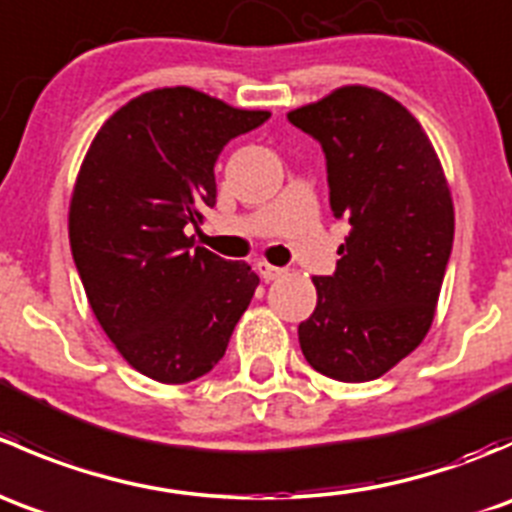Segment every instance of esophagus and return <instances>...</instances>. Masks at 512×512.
Segmentation results:
<instances>
[{"label":"esophagus","instance_id":"34e87169","mask_svg":"<svg viewBox=\"0 0 512 512\" xmlns=\"http://www.w3.org/2000/svg\"><path fill=\"white\" fill-rule=\"evenodd\" d=\"M257 272H260V277L265 282H272V280H277V277L285 275V270H282V267L270 265V262H257Z\"/></svg>","mask_w":512,"mask_h":512}]
</instances>
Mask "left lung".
I'll list each match as a JSON object with an SVG mask.
<instances>
[{"instance_id": "obj_1", "label": "left lung", "mask_w": 512, "mask_h": 512, "mask_svg": "<svg viewBox=\"0 0 512 512\" xmlns=\"http://www.w3.org/2000/svg\"><path fill=\"white\" fill-rule=\"evenodd\" d=\"M327 158L329 205L352 232L337 270L314 277L299 347L319 374L371 381L431 329L453 247V200L421 123L396 98L344 86L287 113Z\"/></svg>"}]
</instances>
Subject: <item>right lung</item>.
<instances>
[{
    "label": "right lung",
    "mask_w": 512,
    "mask_h": 512,
    "mask_svg": "<svg viewBox=\"0 0 512 512\" xmlns=\"http://www.w3.org/2000/svg\"><path fill=\"white\" fill-rule=\"evenodd\" d=\"M267 111L232 108L188 86L118 108L96 133L69 210V240L106 337L136 371L185 384L223 359L260 277L195 247L213 208L215 160Z\"/></svg>",
    "instance_id": "add662e5"
}]
</instances>
